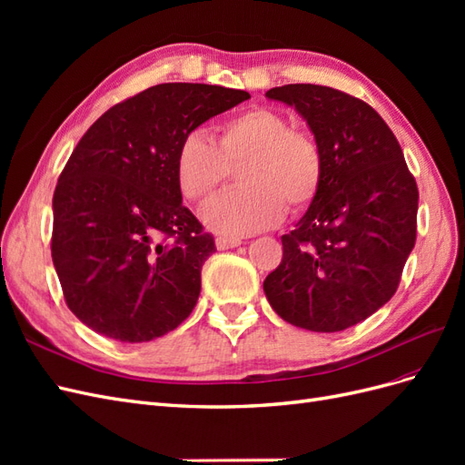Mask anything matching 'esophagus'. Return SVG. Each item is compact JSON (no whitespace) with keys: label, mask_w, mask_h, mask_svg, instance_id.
<instances>
[{"label":"esophagus","mask_w":465,"mask_h":465,"mask_svg":"<svg viewBox=\"0 0 465 465\" xmlns=\"http://www.w3.org/2000/svg\"><path fill=\"white\" fill-rule=\"evenodd\" d=\"M215 244H217V248H219V250H229V248L241 246V244H242V241H241V238H231V236H217Z\"/></svg>","instance_id":"obj_1"}]
</instances>
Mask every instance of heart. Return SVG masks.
<instances>
[{
    "instance_id": "obj_1",
    "label": "heart",
    "mask_w": 465,
    "mask_h": 465,
    "mask_svg": "<svg viewBox=\"0 0 465 465\" xmlns=\"http://www.w3.org/2000/svg\"><path fill=\"white\" fill-rule=\"evenodd\" d=\"M241 166L238 188L203 209L209 229L223 234H252L277 224L289 211L311 205L322 188L323 153L318 139L277 110L252 106L223 120L213 142L190 132L176 151L174 174L180 193L205 203L219 192L229 168Z\"/></svg>"
}]
</instances>
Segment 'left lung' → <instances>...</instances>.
Here are the masks:
<instances>
[{
	"instance_id": "1",
	"label": "left lung",
	"mask_w": 465,
	"mask_h": 465,
	"mask_svg": "<svg viewBox=\"0 0 465 465\" xmlns=\"http://www.w3.org/2000/svg\"><path fill=\"white\" fill-rule=\"evenodd\" d=\"M306 120L323 153V180L283 260L263 281L292 326L341 331L398 291L417 238L419 190L396 135L378 112L331 87L294 83L265 93Z\"/></svg>"
}]
</instances>
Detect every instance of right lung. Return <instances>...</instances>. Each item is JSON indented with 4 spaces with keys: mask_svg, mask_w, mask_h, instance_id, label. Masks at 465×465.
Instances as JSON below:
<instances>
[{
    "mask_svg": "<svg viewBox=\"0 0 465 465\" xmlns=\"http://www.w3.org/2000/svg\"><path fill=\"white\" fill-rule=\"evenodd\" d=\"M250 94L163 83L106 110L74 149L54 192L52 262L85 326L125 343L184 322L215 241L182 205L176 151L190 132Z\"/></svg>",
    "mask_w": 465,
    "mask_h": 465,
    "instance_id": "add662e5",
    "label": "right lung"
}]
</instances>
